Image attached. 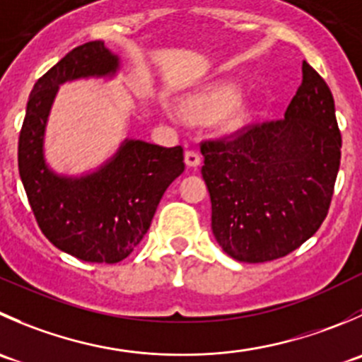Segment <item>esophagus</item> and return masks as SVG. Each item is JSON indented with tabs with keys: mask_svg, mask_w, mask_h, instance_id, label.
I'll return each mask as SVG.
<instances>
[{
	"mask_svg": "<svg viewBox=\"0 0 362 362\" xmlns=\"http://www.w3.org/2000/svg\"><path fill=\"white\" fill-rule=\"evenodd\" d=\"M199 163H202V156H199L198 150L191 148L185 152V164H187L189 168H196L199 166Z\"/></svg>",
	"mask_w": 362,
	"mask_h": 362,
	"instance_id": "34e87169",
	"label": "esophagus"
}]
</instances>
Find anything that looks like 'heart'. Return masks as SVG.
<instances>
[{
    "mask_svg": "<svg viewBox=\"0 0 362 362\" xmlns=\"http://www.w3.org/2000/svg\"><path fill=\"white\" fill-rule=\"evenodd\" d=\"M238 90L233 84H216L205 92L192 95L185 100L184 107L194 117L219 115L226 127H238L247 118V107L237 100Z\"/></svg>",
    "mask_w": 362,
    "mask_h": 362,
    "instance_id": "obj_1",
    "label": "heart"
}]
</instances>
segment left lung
<instances>
[{
	"instance_id": "1",
	"label": "left lung",
	"mask_w": 362,
	"mask_h": 362,
	"mask_svg": "<svg viewBox=\"0 0 362 362\" xmlns=\"http://www.w3.org/2000/svg\"><path fill=\"white\" fill-rule=\"evenodd\" d=\"M199 148L214 237L231 258H283L313 237L327 217L341 132L331 90L308 62L285 118L244 125L202 141Z\"/></svg>"
}]
</instances>
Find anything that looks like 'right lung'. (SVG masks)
I'll return each mask as SVG.
<instances>
[{"mask_svg": "<svg viewBox=\"0 0 362 362\" xmlns=\"http://www.w3.org/2000/svg\"><path fill=\"white\" fill-rule=\"evenodd\" d=\"M117 69L118 56L104 42L77 45L35 83L19 134V175L38 228L56 247L90 263L127 258L148 231L164 191L185 168L182 146L129 139L86 177H58L49 170L42 141L58 84L111 76Z\"/></svg>", "mask_w": 362, "mask_h": 362, "instance_id": "right-lung-1", "label": "right lung"}]
</instances>
